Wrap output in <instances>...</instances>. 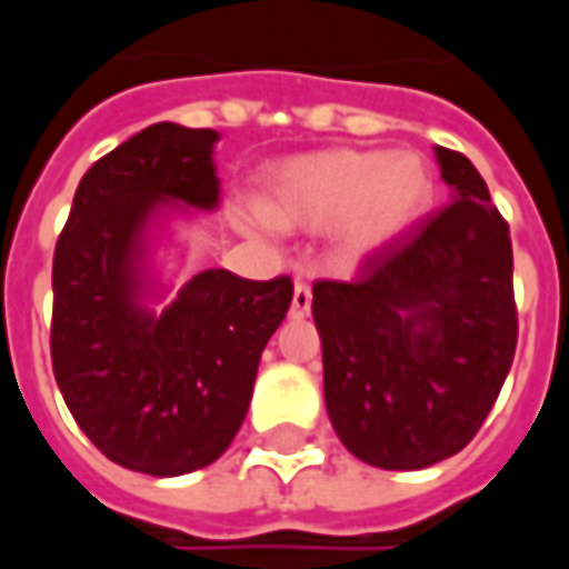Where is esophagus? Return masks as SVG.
<instances>
[{"instance_id":"esophagus-1","label":"esophagus","mask_w":569,"mask_h":569,"mask_svg":"<svg viewBox=\"0 0 569 569\" xmlns=\"http://www.w3.org/2000/svg\"><path fill=\"white\" fill-rule=\"evenodd\" d=\"M309 309H312V291H309V284H306V281H297V284H293L291 316L306 318L309 316Z\"/></svg>"}]
</instances>
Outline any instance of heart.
Segmentation results:
<instances>
[{
	"label": "heart",
	"instance_id": "b5f03b06",
	"mask_svg": "<svg viewBox=\"0 0 569 569\" xmlns=\"http://www.w3.org/2000/svg\"><path fill=\"white\" fill-rule=\"evenodd\" d=\"M263 213L276 227L342 223L352 251L401 236L435 204V171L417 152L325 149L276 164L263 180Z\"/></svg>",
	"mask_w": 569,
	"mask_h": 569
}]
</instances>
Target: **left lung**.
Instances as JSON below:
<instances>
[{
	"instance_id": "obj_1",
	"label": "left lung",
	"mask_w": 569,
	"mask_h": 569,
	"mask_svg": "<svg viewBox=\"0 0 569 569\" xmlns=\"http://www.w3.org/2000/svg\"><path fill=\"white\" fill-rule=\"evenodd\" d=\"M453 201L312 284L325 405L349 453L377 469H426L485 426L518 346L506 217L485 177L438 147Z\"/></svg>"
}]
</instances>
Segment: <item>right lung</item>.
I'll return each instance as SVG.
<instances>
[{"mask_svg":"<svg viewBox=\"0 0 569 569\" xmlns=\"http://www.w3.org/2000/svg\"><path fill=\"white\" fill-rule=\"evenodd\" d=\"M211 128L159 122L84 171L54 248L51 368L91 445L156 478L204 469L244 422L293 281L208 269L162 318L134 303L140 232L162 201L213 208Z\"/></svg>","mask_w":569,"mask_h":569,"instance_id":"1","label":"right lung"}]
</instances>
